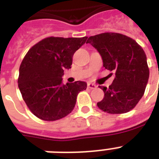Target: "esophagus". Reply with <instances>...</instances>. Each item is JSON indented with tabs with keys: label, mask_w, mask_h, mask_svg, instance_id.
Masks as SVG:
<instances>
[{
	"label": "esophagus",
	"mask_w": 159,
	"mask_h": 159,
	"mask_svg": "<svg viewBox=\"0 0 159 159\" xmlns=\"http://www.w3.org/2000/svg\"><path fill=\"white\" fill-rule=\"evenodd\" d=\"M87 87H88L89 89H96L97 87V86L96 84H93V83H88V84H87Z\"/></svg>",
	"instance_id": "obj_1"
}]
</instances>
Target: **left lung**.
<instances>
[{
	"label": "left lung",
	"mask_w": 159,
	"mask_h": 159,
	"mask_svg": "<svg viewBox=\"0 0 159 159\" xmlns=\"http://www.w3.org/2000/svg\"><path fill=\"white\" fill-rule=\"evenodd\" d=\"M88 43L102 55L106 69L116 74L109 88L99 87L105 97L97 106L109 114L129 112L142 98L148 83L149 69L144 51L134 39L119 33L91 36Z\"/></svg>",
	"instance_id": "8db88e82"
}]
</instances>
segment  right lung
<instances>
[{
    "mask_svg": "<svg viewBox=\"0 0 159 159\" xmlns=\"http://www.w3.org/2000/svg\"><path fill=\"white\" fill-rule=\"evenodd\" d=\"M87 37H48L30 48L20 66L18 87L30 111L38 118L54 121L74 108L78 93L87 83L62 84L65 69L71 68L72 56Z\"/></svg>",
    "mask_w": 159,
    "mask_h": 159,
    "instance_id": "right-lung-1",
    "label": "right lung"
}]
</instances>
